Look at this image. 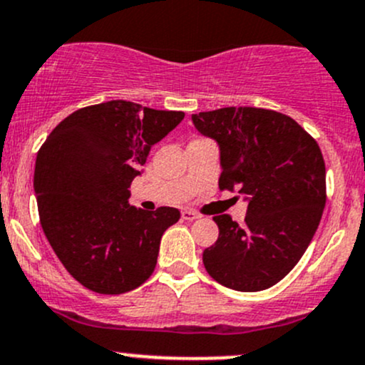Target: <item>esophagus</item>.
<instances>
[{
    "label": "esophagus",
    "instance_id": "esophagus-1",
    "mask_svg": "<svg viewBox=\"0 0 365 365\" xmlns=\"http://www.w3.org/2000/svg\"><path fill=\"white\" fill-rule=\"evenodd\" d=\"M197 218H201V216H199V213H195V211H192V210L182 211V220H185V222H194V220H197Z\"/></svg>",
    "mask_w": 365,
    "mask_h": 365
}]
</instances>
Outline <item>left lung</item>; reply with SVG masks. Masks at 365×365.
<instances>
[{
    "label": "left lung",
    "instance_id": "obj_1",
    "mask_svg": "<svg viewBox=\"0 0 365 365\" xmlns=\"http://www.w3.org/2000/svg\"><path fill=\"white\" fill-rule=\"evenodd\" d=\"M192 123L218 143L220 189L239 192L247 202L242 225L215 216L220 234L204 250V267L230 289L272 287L299 262L322 218V152L294 119L275 110L223 107L192 114Z\"/></svg>",
    "mask_w": 365,
    "mask_h": 365
}]
</instances>
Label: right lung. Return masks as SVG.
I'll list each match as a JSON object with an SVG mask.
<instances>
[{
	"label": "right lung",
	"mask_w": 365,
	"mask_h": 365,
	"mask_svg": "<svg viewBox=\"0 0 365 365\" xmlns=\"http://www.w3.org/2000/svg\"><path fill=\"white\" fill-rule=\"evenodd\" d=\"M183 118V112L110 100L72 112L39 149L34 192L43 232L88 289L121 294L154 272L163 234L180 211L131 206L128 189L152 145Z\"/></svg>",
	"instance_id": "add662e5"
}]
</instances>
